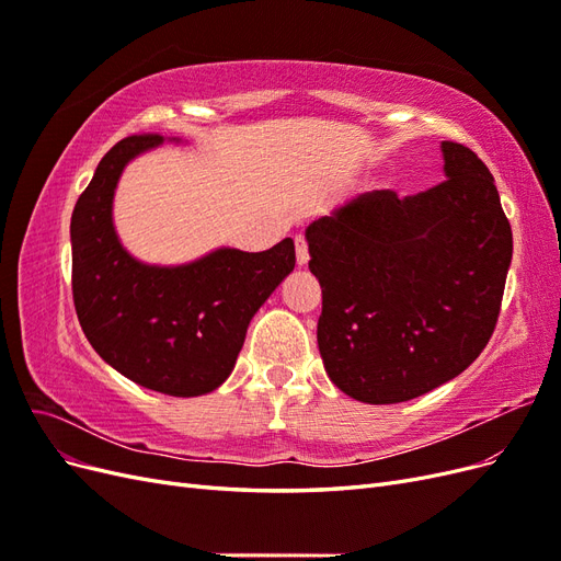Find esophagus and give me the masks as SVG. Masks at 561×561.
<instances>
[{"instance_id":"esophagus-1","label":"esophagus","mask_w":561,"mask_h":561,"mask_svg":"<svg viewBox=\"0 0 561 561\" xmlns=\"http://www.w3.org/2000/svg\"><path fill=\"white\" fill-rule=\"evenodd\" d=\"M295 250H297V264L299 266H307L309 264V243L304 236H295Z\"/></svg>"}]
</instances>
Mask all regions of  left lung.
Instances as JSON below:
<instances>
[{"mask_svg": "<svg viewBox=\"0 0 561 561\" xmlns=\"http://www.w3.org/2000/svg\"><path fill=\"white\" fill-rule=\"evenodd\" d=\"M443 157L447 180L428 192H367L307 227L318 348L332 383L360 402L428 393L494 334L511 222L472 149L445 140Z\"/></svg>", "mask_w": 561, "mask_h": 561, "instance_id": "1", "label": "left lung"}]
</instances>
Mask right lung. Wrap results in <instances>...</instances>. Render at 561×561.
<instances>
[{"label": "right lung", "mask_w": 561, "mask_h": 561, "mask_svg": "<svg viewBox=\"0 0 561 561\" xmlns=\"http://www.w3.org/2000/svg\"><path fill=\"white\" fill-rule=\"evenodd\" d=\"M161 142L157 133L130 135L98 163L72 213V295L107 365L157 393L194 398L231 375L252 316L295 268V243L219 248L180 266L135 260L112 222L114 190L126 163Z\"/></svg>", "instance_id": "right-lung-1"}]
</instances>
